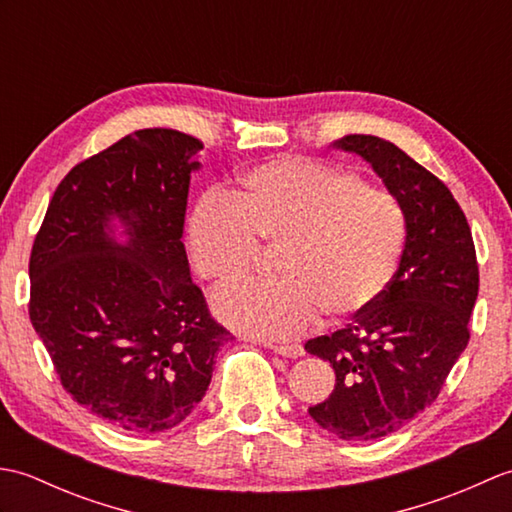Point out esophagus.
<instances>
[{
    "instance_id": "1",
    "label": "esophagus",
    "mask_w": 512,
    "mask_h": 512,
    "mask_svg": "<svg viewBox=\"0 0 512 512\" xmlns=\"http://www.w3.org/2000/svg\"><path fill=\"white\" fill-rule=\"evenodd\" d=\"M270 350H273L275 354H281L286 358H297V356H303V347L299 343H270L268 345Z\"/></svg>"
}]
</instances>
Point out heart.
I'll return each mask as SVG.
<instances>
[{"label":"heart","mask_w":512,"mask_h":512,"mask_svg":"<svg viewBox=\"0 0 512 512\" xmlns=\"http://www.w3.org/2000/svg\"><path fill=\"white\" fill-rule=\"evenodd\" d=\"M400 198L358 173L284 156L250 167L231 195H209L189 220L195 273L235 284L277 250V279L250 281L213 297L231 328L290 339L317 321L345 323L385 299L407 253Z\"/></svg>","instance_id":"1"}]
</instances>
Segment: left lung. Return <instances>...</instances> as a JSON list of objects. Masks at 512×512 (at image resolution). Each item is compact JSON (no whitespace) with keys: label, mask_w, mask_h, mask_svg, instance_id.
I'll use <instances>...</instances> for the list:
<instances>
[{"label":"left lung","mask_w":512,"mask_h":512,"mask_svg":"<svg viewBox=\"0 0 512 512\" xmlns=\"http://www.w3.org/2000/svg\"><path fill=\"white\" fill-rule=\"evenodd\" d=\"M336 149L367 160L407 211L409 239L398 277L378 306L306 350L336 374L332 394L308 409L343 440H378L438 398L471 339L480 270L464 211L447 184L389 140L343 136Z\"/></svg>","instance_id":"obj_1"}]
</instances>
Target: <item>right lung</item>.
<instances>
[{"label":"right lung","mask_w":512,"mask_h":512,"mask_svg":"<svg viewBox=\"0 0 512 512\" xmlns=\"http://www.w3.org/2000/svg\"><path fill=\"white\" fill-rule=\"evenodd\" d=\"M202 143L138 129L76 165L54 191L30 253V321L63 389L114 427H178L231 339L189 275L182 244ZM128 242H115L111 222Z\"/></svg>","instance_id":"1"}]
</instances>
